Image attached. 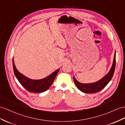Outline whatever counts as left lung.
I'll return each instance as SVG.
<instances>
[{"label":"left lung","instance_id":"1","mask_svg":"<svg viewBox=\"0 0 125 125\" xmlns=\"http://www.w3.org/2000/svg\"><path fill=\"white\" fill-rule=\"evenodd\" d=\"M115 66H116V52L115 53L114 61L111 68L108 74L100 80L92 83H81L78 82L74 77H73V80L77 88L80 90L84 93L94 94L102 90L109 82H110L114 74Z\"/></svg>","mask_w":125,"mask_h":125}]
</instances>
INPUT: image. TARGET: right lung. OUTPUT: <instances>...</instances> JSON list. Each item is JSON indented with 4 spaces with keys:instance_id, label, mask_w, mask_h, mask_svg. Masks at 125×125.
Listing matches in <instances>:
<instances>
[{
    "instance_id": "right-lung-1",
    "label": "right lung",
    "mask_w": 125,
    "mask_h": 125,
    "mask_svg": "<svg viewBox=\"0 0 125 125\" xmlns=\"http://www.w3.org/2000/svg\"><path fill=\"white\" fill-rule=\"evenodd\" d=\"M12 65L16 77L23 87L30 92L41 93L47 90L52 84L59 69H57L46 78L41 80H31L24 76L18 71L16 68L14 59H12Z\"/></svg>"
}]
</instances>
